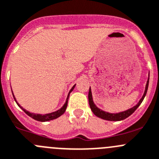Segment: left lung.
Returning <instances> with one entry per match:
<instances>
[{
	"label": "left lung",
	"instance_id": "left-lung-1",
	"mask_svg": "<svg viewBox=\"0 0 159 159\" xmlns=\"http://www.w3.org/2000/svg\"><path fill=\"white\" fill-rule=\"evenodd\" d=\"M149 77H150V73L148 74V79H147V84H146L145 87V91H144V93L143 95L142 98L139 100L138 103H137L136 105H135L132 108H129V109L126 110V111H120V112H118V113H110L108 111H103V110L100 109L99 108H97V105L94 104L93 101V96H92V91H91V88L89 87V106L92 111L93 112V114L95 116H97V117L99 118L103 119V120H109V121H120L123 120L124 119L128 118V116L131 115V114L137 109L141 103L143 101L144 97H145L146 94L147 92V89H148V85H149Z\"/></svg>",
	"mask_w": 159,
	"mask_h": 159
}]
</instances>
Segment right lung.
Segmentation results:
<instances>
[{
	"label": "right lung",
	"mask_w": 159,
	"mask_h": 159,
	"mask_svg": "<svg viewBox=\"0 0 159 159\" xmlns=\"http://www.w3.org/2000/svg\"><path fill=\"white\" fill-rule=\"evenodd\" d=\"M75 85H74V86L72 87V89H71L70 90L69 93H68V96H67V98H66V101L65 104H64L63 106L62 107V108H60V109H58V111H53V112H51V113H48V114H44V115H42V114H37V113H33V112H30V111H27L26 109H24V108H23L18 103H17L15 97H14V94L12 93V95H13V97H14V100H15V101L16 102V104H18V106L20 107V108H21V109L23 110V111L25 112V113L27 114L28 116H29L30 117H31L32 119H34V120H38V121H40V122H46V121H49V120H55V119H57L58 117H59L60 116H62V114L64 113L66 111V107H67V104H68V99H69V97H70V93L71 92L73 91V89H74V87H75Z\"/></svg>",
	"instance_id": "right-lung-1"
}]
</instances>
